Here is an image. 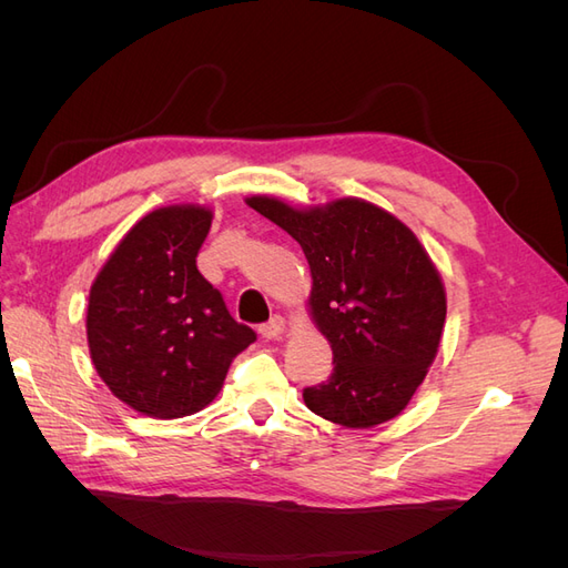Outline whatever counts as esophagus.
<instances>
[{"label": "esophagus", "mask_w": 568, "mask_h": 568, "mask_svg": "<svg viewBox=\"0 0 568 568\" xmlns=\"http://www.w3.org/2000/svg\"><path fill=\"white\" fill-rule=\"evenodd\" d=\"M284 329H286V322H284V317L274 315L270 322H265V324L261 326V334H263L265 338H280V336L284 334Z\"/></svg>", "instance_id": "1"}]
</instances>
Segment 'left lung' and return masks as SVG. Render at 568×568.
<instances>
[{"instance_id": "1", "label": "left lung", "mask_w": 568, "mask_h": 568, "mask_svg": "<svg viewBox=\"0 0 568 568\" xmlns=\"http://www.w3.org/2000/svg\"><path fill=\"white\" fill-rule=\"evenodd\" d=\"M246 203L294 236L311 265L307 303L332 343L334 372L303 390L307 409L348 428L400 415L434 363L448 311L419 239L363 199L307 211L272 196Z\"/></svg>"}]
</instances>
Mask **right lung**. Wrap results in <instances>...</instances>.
Returning a JSON list of instances; mask_svg holds the SVG:
<instances>
[{
  "label": "right lung",
  "instance_id": "obj_1",
  "mask_svg": "<svg viewBox=\"0 0 568 568\" xmlns=\"http://www.w3.org/2000/svg\"><path fill=\"white\" fill-rule=\"evenodd\" d=\"M211 220L201 205L151 211L90 288L94 369L118 400L146 417L178 419L203 409L232 359L255 341L196 267Z\"/></svg>",
  "mask_w": 568,
  "mask_h": 568
}]
</instances>
